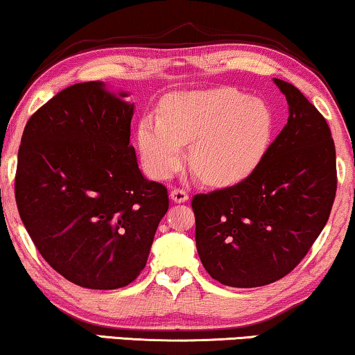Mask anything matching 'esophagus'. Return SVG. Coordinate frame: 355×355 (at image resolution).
Listing matches in <instances>:
<instances>
[{
	"instance_id": "1",
	"label": "esophagus",
	"mask_w": 355,
	"mask_h": 355,
	"mask_svg": "<svg viewBox=\"0 0 355 355\" xmlns=\"http://www.w3.org/2000/svg\"><path fill=\"white\" fill-rule=\"evenodd\" d=\"M171 198L173 202H184L188 201V193L184 191V189H180V188H173L171 191Z\"/></svg>"
}]
</instances>
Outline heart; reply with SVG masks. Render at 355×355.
<instances>
[{
  "label": "heart",
  "mask_w": 355,
  "mask_h": 355,
  "mask_svg": "<svg viewBox=\"0 0 355 355\" xmlns=\"http://www.w3.org/2000/svg\"><path fill=\"white\" fill-rule=\"evenodd\" d=\"M275 117L262 99L234 88L177 94L164 106L162 121L148 117L138 130L144 166L156 178L182 167L184 143L196 175L214 187L251 177L270 149Z\"/></svg>",
  "instance_id": "1"
}]
</instances>
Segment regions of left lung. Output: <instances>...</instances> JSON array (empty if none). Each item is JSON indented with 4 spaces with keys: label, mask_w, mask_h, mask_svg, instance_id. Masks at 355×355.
<instances>
[{
    "label": "left lung",
    "mask_w": 355,
    "mask_h": 355,
    "mask_svg": "<svg viewBox=\"0 0 355 355\" xmlns=\"http://www.w3.org/2000/svg\"><path fill=\"white\" fill-rule=\"evenodd\" d=\"M288 123L251 177L196 194V248L214 279L233 288L266 286L306 257L327 225L336 196V151L325 117L294 87Z\"/></svg>",
    "instance_id": "left-lung-1"
}]
</instances>
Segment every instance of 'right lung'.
Instances as JSON below:
<instances>
[{"label":"right lung","instance_id":"1","mask_svg":"<svg viewBox=\"0 0 355 355\" xmlns=\"http://www.w3.org/2000/svg\"><path fill=\"white\" fill-rule=\"evenodd\" d=\"M125 96L103 82L67 87L28 119L19 148V216L44 261L82 288L132 283L168 209L167 188L138 168Z\"/></svg>","mask_w":355,"mask_h":355}]
</instances>
